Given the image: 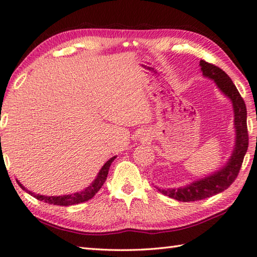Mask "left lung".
Masks as SVG:
<instances>
[{"instance_id":"8db88e82","label":"left lung","mask_w":257,"mask_h":257,"mask_svg":"<svg viewBox=\"0 0 257 257\" xmlns=\"http://www.w3.org/2000/svg\"><path fill=\"white\" fill-rule=\"evenodd\" d=\"M200 66H201L203 76L213 80L219 87V90L226 96L229 97L231 101L235 116L234 124L236 129V143L229 161H228L225 167L217 171L216 173L203 177L199 181H194L191 184L183 186V188H157V190L164 195L183 202L198 201V200L212 197V195H216L217 193H220L229 188L239 173L244 156L247 152V147H248L246 105L235 84L232 83L231 78L221 68L214 66L213 64L207 63L206 60L201 59L200 60Z\"/></svg>"}]
</instances>
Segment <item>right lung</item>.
I'll list each match as a JSON object with an SVG mask.
<instances>
[{
    "label": "right lung",
    "instance_id": "right-lung-1",
    "mask_svg": "<svg viewBox=\"0 0 257 257\" xmlns=\"http://www.w3.org/2000/svg\"><path fill=\"white\" fill-rule=\"evenodd\" d=\"M115 156H113L112 158L105 163V164L102 166V169L100 170L99 174H97L96 179L92 182V184H90V186H87L85 190L81 191V192H76L73 194H67V195H59V197H47V195H40V194H35L31 191L27 190L25 186H23L20 182H18V184L20 185V188L22 190H25L26 192L29 193L32 197L36 198L37 200H40V201H44L46 203L49 204H54V206H73V204H77L81 202H85L88 201V200L92 199L94 195L97 193V191L101 189V186L103 185V183L106 180V176H108L109 173V169L111 163L114 161Z\"/></svg>",
    "mask_w": 257,
    "mask_h": 257
}]
</instances>
